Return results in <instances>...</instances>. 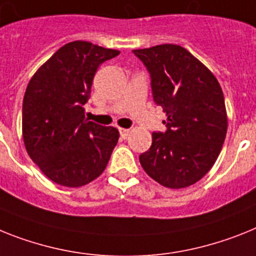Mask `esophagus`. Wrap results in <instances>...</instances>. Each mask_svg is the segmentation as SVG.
I'll return each instance as SVG.
<instances>
[{
    "instance_id": "34e87169",
    "label": "esophagus",
    "mask_w": 256,
    "mask_h": 256,
    "mask_svg": "<svg viewBox=\"0 0 256 256\" xmlns=\"http://www.w3.org/2000/svg\"><path fill=\"white\" fill-rule=\"evenodd\" d=\"M118 130H120V134H121L122 138H126V136H128V132H130V130H128V128H118Z\"/></svg>"
}]
</instances>
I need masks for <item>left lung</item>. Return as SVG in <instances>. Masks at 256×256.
<instances>
[{
    "label": "left lung",
    "instance_id": "left-lung-1",
    "mask_svg": "<svg viewBox=\"0 0 256 256\" xmlns=\"http://www.w3.org/2000/svg\"><path fill=\"white\" fill-rule=\"evenodd\" d=\"M151 75L154 102L166 113L165 132L139 156L152 180L184 188L204 177L224 144L228 128L224 95L218 79L180 45L135 49Z\"/></svg>",
    "mask_w": 256,
    "mask_h": 256
}]
</instances>
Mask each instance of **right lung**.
Here are the masks:
<instances>
[{
    "instance_id": "obj_1",
    "label": "right lung",
    "mask_w": 256,
    "mask_h": 256,
    "mask_svg": "<svg viewBox=\"0 0 256 256\" xmlns=\"http://www.w3.org/2000/svg\"><path fill=\"white\" fill-rule=\"evenodd\" d=\"M120 54L88 42H72L56 52L30 80L23 98L26 150L49 180L79 188L102 174L120 132L86 118L95 72Z\"/></svg>"
}]
</instances>
